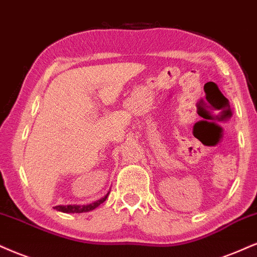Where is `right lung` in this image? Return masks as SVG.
<instances>
[{
  "label": "right lung",
  "instance_id": "1",
  "mask_svg": "<svg viewBox=\"0 0 257 257\" xmlns=\"http://www.w3.org/2000/svg\"><path fill=\"white\" fill-rule=\"evenodd\" d=\"M109 194H110V191L104 197H101V199L94 201V202H92V203H88V205L55 206L54 208L56 209V211H60V212H63V213H85V212H91V211H93V209L97 208L99 205H101V203H103L104 201L107 199Z\"/></svg>",
  "mask_w": 257,
  "mask_h": 257
}]
</instances>
